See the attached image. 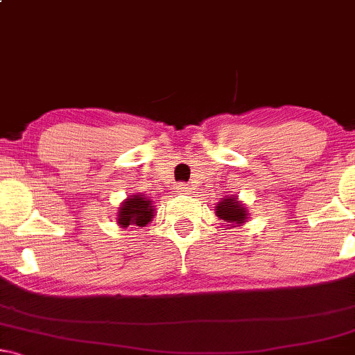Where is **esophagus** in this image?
I'll return each mask as SVG.
<instances>
[{"mask_svg": "<svg viewBox=\"0 0 355 355\" xmlns=\"http://www.w3.org/2000/svg\"><path fill=\"white\" fill-rule=\"evenodd\" d=\"M177 190L180 191V193H187L188 190H190V188H188V185H185V183H178Z\"/></svg>", "mask_w": 355, "mask_h": 355, "instance_id": "34e87169", "label": "esophagus"}]
</instances>
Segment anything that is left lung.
<instances>
[{
	"label": "left lung",
	"instance_id": "left-lung-1",
	"mask_svg": "<svg viewBox=\"0 0 355 355\" xmlns=\"http://www.w3.org/2000/svg\"><path fill=\"white\" fill-rule=\"evenodd\" d=\"M216 214L227 224H243L247 219V211L239 201H235V198H225L224 201H220L217 205Z\"/></svg>",
	"mask_w": 355,
	"mask_h": 355
}]
</instances>
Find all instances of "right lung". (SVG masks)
Instances as JSON below:
<instances>
[{"mask_svg":"<svg viewBox=\"0 0 355 355\" xmlns=\"http://www.w3.org/2000/svg\"><path fill=\"white\" fill-rule=\"evenodd\" d=\"M154 216V209L150 206V201L146 200L141 195H135L133 198H128L123 202L118 212V224L121 227L128 225H138L144 227L148 222H150Z\"/></svg>","mask_w":355,"mask_h":355,"instance_id":"add662e5","label":"right lung"}]
</instances>
